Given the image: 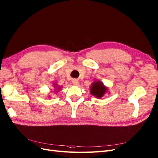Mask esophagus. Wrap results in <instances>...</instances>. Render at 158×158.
<instances>
[{
	"label": "esophagus",
	"mask_w": 158,
	"mask_h": 158,
	"mask_svg": "<svg viewBox=\"0 0 158 158\" xmlns=\"http://www.w3.org/2000/svg\"><path fill=\"white\" fill-rule=\"evenodd\" d=\"M73 83L74 85H79V81H78V80H77V79H74V80H73Z\"/></svg>",
	"instance_id": "34e87169"
}]
</instances>
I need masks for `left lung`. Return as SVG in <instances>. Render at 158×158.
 Here are the masks:
<instances>
[{"mask_svg":"<svg viewBox=\"0 0 158 158\" xmlns=\"http://www.w3.org/2000/svg\"><path fill=\"white\" fill-rule=\"evenodd\" d=\"M108 90V88L98 80L93 82L90 88L91 94L98 98H102Z\"/></svg>","mask_w":158,"mask_h":158,"instance_id":"1","label":"left lung"}]
</instances>
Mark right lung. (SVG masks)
I'll return each mask as SVG.
<instances>
[{
	"instance_id": "right-lung-1",
	"label": "right lung",
	"mask_w": 158,
	"mask_h": 158,
	"mask_svg": "<svg viewBox=\"0 0 158 158\" xmlns=\"http://www.w3.org/2000/svg\"><path fill=\"white\" fill-rule=\"evenodd\" d=\"M55 85H56V86H54L55 87H57V89H60V87H58V86H56V85H56V84Z\"/></svg>"
}]
</instances>
